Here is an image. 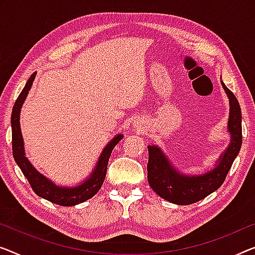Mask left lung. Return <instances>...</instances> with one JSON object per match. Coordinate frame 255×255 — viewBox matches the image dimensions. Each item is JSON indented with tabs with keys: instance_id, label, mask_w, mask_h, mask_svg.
Masks as SVG:
<instances>
[{
	"instance_id": "1",
	"label": "left lung",
	"mask_w": 255,
	"mask_h": 255,
	"mask_svg": "<svg viewBox=\"0 0 255 255\" xmlns=\"http://www.w3.org/2000/svg\"><path fill=\"white\" fill-rule=\"evenodd\" d=\"M222 86L229 97L230 116L228 130L231 140L227 151L220 157L218 166L203 175L188 176L180 174L169 164L165 154L158 146L149 145L147 162V181L153 191L161 198L176 205L197 203L211 195L225 182L235 158L242 146V111L237 98L223 82Z\"/></svg>"
}]
</instances>
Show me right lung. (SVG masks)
I'll return each mask as SVG.
<instances>
[{"instance_id": "right-lung-1", "label": "right lung", "mask_w": 255, "mask_h": 255, "mask_svg": "<svg viewBox=\"0 0 255 255\" xmlns=\"http://www.w3.org/2000/svg\"><path fill=\"white\" fill-rule=\"evenodd\" d=\"M35 72L30 75V78L26 82V86L21 90L16 103L13 105L12 115H11V127H12V154L17 165L20 167L21 172L27 178L33 191L37 196L42 197L51 203L59 205V206H74V205L81 204L83 201L90 199L98 192L102 184L105 180L106 169L110 155L112 150L119 143V140L124 137L123 135H117L102 152L100 160H98L94 172L88 180L80 184L79 187L73 188H62L57 187L50 180L44 177L34 168L28 159L25 157L24 152V142H22V136L20 131V125H19V115H20V109L24 103L26 96H27L30 87L33 85L34 79H35Z\"/></svg>"}]
</instances>
